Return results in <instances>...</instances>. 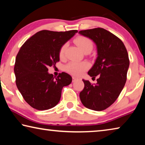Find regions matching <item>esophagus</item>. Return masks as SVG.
Returning a JSON list of instances; mask_svg holds the SVG:
<instances>
[{
	"mask_svg": "<svg viewBox=\"0 0 145 145\" xmlns=\"http://www.w3.org/2000/svg\"><path fill=\"white\" fill-rule=\"evenodd\" d=\"M77 79H78V78L75 77H72V80H73V82H75V81H76V80H77Z\"/></svg>",
	"mask_w": 145,
	"mask_h": 145,
	"instance_id": "obj_1",
	"label": "esophagus"
}]
</instances>
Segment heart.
Returning a JSON list of instances; mask_svg holds the SVG:
<instances>
[{
  "label": "heart",
  "mask_w": 145,
  "mask_h": 145,
  "mask_svg": "<svg viewBox=\"0 0 145 145\" xmlns=\"http://www.w3.org/2000/svg\"><path fill=\"white\" fill-rule=\"evenodd\" d=\"M75 42L83 52L86 50H91L93 48V43L89 38L84 36H78L76 38ZM67 47V43L64 44L61 46L59 50V57H63L65 56L66 49ZM89 68V64L87 62H77L72 61L68 64L66 67V70L68 72L74 75H81L88 68Z\"/></svg>",
  "instance_id": "heart-1"
}]
</instances>
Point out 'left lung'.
Returning a JSON list of instances; mask_svg holds the SVG:
<instances>
[{
    "label": "left lung",
    "instance_id": "left-lung-1",
    "mask_svg": "<svg viewBox=\"0 0 145 145\" xmlns=\"http://www.w3.org/2000/svg\"><path fill=\"white\" fill-rule=\"evenodd\" d=\"M95 44L97 57L88 74L98 76L96 84L82 79L84 88L79 96L86 107L94 111L107 109L116 101L127 80L129 59L123 43L110 32L95 28L78 32Z\"/></svg>",
    "mask_w": 145,
    "mask_h": 145
}]
</instances>
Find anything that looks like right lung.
Wrapping results in <instances>:
<instances>
[{"label": "right lung", "mask_w": 145, "mask_h": 145, "mask_svg": "<svg viewBox=\"0 0 145 145\" xmlns=\"http://www.w3.org/2000/svg\"><path fill=\"white\" fill-rule=\"evenodd\" d=\"M76 33L77 30L39 31L20 49L14 68L16 84L32 107L43 111L55 107L61 99L63 88L72 82V78L67 73L56 77L48 72V68L59 61L61 47Z\"/></svg>", "instance_id": "right-lung-1"}]
</instances>
